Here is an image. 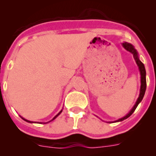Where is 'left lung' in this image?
<instances>
[{"label":"left lung","mask_w":156,"mask_h":156,"mask_svg":"<svg viewBox=\"0 0 156 156\" xmlns=\"http://www.w3.org/2000/svg\"><path fill=\"white\" fill-rule=\"evenodd\" d=\"M122 47L126 49V51H129L130 53L133 55V58H134L135 62L137 63V66H138L139 68V71H140V94H139V97L137 98V101L135 103V105H133V107L132 108V109L129 112V113L126 114L124 117H122L121 119H119L118 120L114 121V122H120V121L124 120V119H127L128 117H129L130 115L133 114V112L135 111L136 108L137 107L139 103L142 101L143 98H144V93H145L146 90V71H145V68H144V66L141 62L140 61V59H139L138 57V53H137V50L135 49L134 47L133 46L132 44H129V43H122Z\"/></svg>","instance_id":"obj_1"}]
</instances>
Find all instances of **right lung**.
I'll list each match as a JSON object with an SVG mask.
<instances>
[{
    "mask_svg": "<svg viewBox=\"0 0 156 156\" xmlns=\"http://www.w3.org/2000/svg\"><path fill=\"white\" fill-rule=\"evenodd\" d=\"M62 112V110H61V111H60V112H58V114H57V115H55V117H54V118H53V119H51V121H52V120H54V119H55V118H56V117H57V116H58V115H59V114H60V113H61V112ZM22 118H23V117H22ZM23 119H24V120H25V121H27V122H32V121H30V120H27V119H24V118H23ZM51 121H49V122H51ZM43 122V123H44V124H45V123H48V122ZM39 123H40V122H39ZM41 123H42V122H41Z\"/></svg>",
    "mask_w": 156,
    "mask_h": 156,
    "instance_id": "right-lung-1",
    "label": "right lung"
}]
</instances>
